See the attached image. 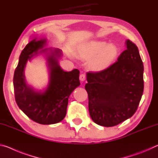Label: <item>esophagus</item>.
Masks as SVG:
<instances>
[{
  "mask_svg": "<svg viewBox=\"0 0 158 158\" xmlns=\"http://www.w3.org/2000/svg\"><path fill=\"white\" fill-rule=\"evenodd\" d=\"M79 79L81 81H84L85 79V75L84 74H81L79 76Z\"/></svg>",
  "mask_w": 158,
  "mask_h": 158,
  "instance_id": "obj_1",
  "label": "esophagus"
}]
</instances>
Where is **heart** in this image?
Here are the masks:
<instances>
[{"label":"heart","mask_w":158,"mask_h":158,"mask_svg":"<svg viewBox=\"0 0 158 158\" xmlns=\"http://www.w3.org/2000/svg\"><path fill=\"white\" fill-rule=\"evenodd\" d=\"M79 56L90 60L89 68L92 71L101 72L109 68L116 60L118 49L115 44L105 42H92L79 48Z\"/></svg>","instance_id":"obj_1"}]
</instances>
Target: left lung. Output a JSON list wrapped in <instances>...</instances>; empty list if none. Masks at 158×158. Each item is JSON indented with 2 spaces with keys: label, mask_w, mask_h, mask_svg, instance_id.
I'll return each instance as SVG.
<instances>
[{
  "label": "left lung",
  "mask_w": 158,
  "mask_h": 158,
  "mask_svg": "<svg viewBox=\"0 0 158 158\" xmlns=\"http://www.w3.org/2000/svg\"><path fill=\"white\" fill-rule=\"evenodd\" d=\"M117 61L101 72L86 73L90 116L96 124L112 127L132 117L143 92V65L129 40Z\"/></svg>",
  "instance_id": "1"
}]
</instances>
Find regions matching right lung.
<instances>
[{"mask_svg": "<svg viewBox=\"0 0 158 158\" xmlns=\"http://www.w3.org/2000/svg\"><path fill=\"white\" fill-rule=\"evenodd\" d=\"M47 41L45 38H35L26 45L21 53L13 79L18 106L31 120L42 125L62 121L66 115L69 95L80 85L79 71L77 69L64 71L58 60L62 56V51L57 48L44 49ZM40 53L46 56L50 80L44 91H37L26 83L24 70L27 60Z\"/></svg>", "mask_w": 158, "mask_h": 158, "instance_id": "add662e5", "label": "right lung"}]
</instances>
